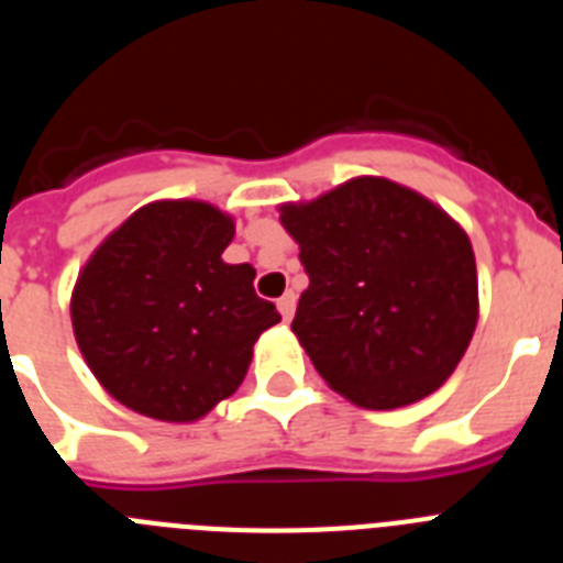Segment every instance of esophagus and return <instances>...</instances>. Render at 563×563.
I'll return each instance as SVG.
<instances>
[{
	"instance_id": "1",
	"label": "esophagus",
	"mask_w": 563,
	"mask_h": 563,
	"mask_svg": "<svg viewBox=\"0 0 563 563\" xmlns=\"http://www.w3.org/2000/svg\"><path fill=\"white\" fill-rule=\"evenodd\" d=\"M278 312H282L285 321H290L292 312H296V296H292V292H285V296L278 298Z\"/></svg>"
}]
</instances>
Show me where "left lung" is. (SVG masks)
Returning <instances> with one entry per match:
<instances>
[{"instance_id": "8db88e82", "label": "left lung", "mask_w": 563, "mask_h": 563, "mask_svg": "<svg viewBox=\"0 0 563 563\" xmlns=\"http://www.w3.org/2000/svg\"><path fill=\"white\" fill-rule=\"evenodd\" d=\"M310 287L292 332L318 375L363 409L422 400L456 369L479 316L471 239L406 186L357 177L282 206Z\"/></svg>"}]
</instances>
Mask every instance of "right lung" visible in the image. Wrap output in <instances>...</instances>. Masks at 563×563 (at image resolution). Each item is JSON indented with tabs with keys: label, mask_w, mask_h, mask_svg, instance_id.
<instances>
[{
	"label": "right lung",
	"mask_w": 563,
	"mask_h": 563,
	"mask_svg": "<svg viewBox=\"0 0 563 563\" xmlns=\"http://www.w3.org/2000/svg\"><path fill=\"white\" fill-rule=\"evenodd\" d=\"M233 220L208 202L134 211L73 290L78 350L103 389L137 415L191 422L245 380L253 343L282 316L228 265Z\"/></svg>",
	"instance_id": "right-lung-1"
}]
</instances>
